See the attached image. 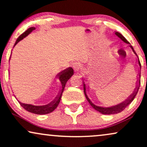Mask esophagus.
I'll return each instance as SVG.
<instances>
[{"mask_svg":"<svg viewBox=\"0 0 147 147\" xmlns=\"http://www.w3.org/2000/svg\"><path fill=\"white\" fill-rule=\"evenodd\" d=\"M74 69L76 72L80 71L82 69L81 64L78 63H74Z\"/></svg>","mask_w":147,"mask_h":147,"instance_id":"esophagus-1","label":"esophagus"}]
</instances>
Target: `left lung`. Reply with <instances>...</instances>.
Segmentation results:
<instances>
[{
    "instance_id": "left-lung-1",
    "label": "left lung",
    "mask_w": 147,
    "mask_h": 147,
    "mask_svg": "<svg viewBox=\"0 0 147 147\" xmlns=\"http://www.w3.org/2000/svg\"><path fill=\"white\" fill-rule=\"evenodd\" d=\"M115 34L117 36H118V37H119V38L121 40L124 42L127 43V44H129V42L127 41V40L125 39V38L123 37L122 35H121V34L119 33V32H115ZM129 47H130V48L132 49V50L133 52H134V54L136 55L137 57H138V55H137L136 52H135V51H134V49H133V47H132V46L130 45H129ZM138 65H139V66H140V69H141V64H140V61H139V59L138 58ZM138 85L136 86V88L134 89V92H133L132 94H131L130 96H129L128 98H127L126 100H125V101L121 102V103L118 104V105H117L110 107H102L96 106V105H95L93 104L92 102H91V100H90V98H89L88 97V96H87V94H86V85H85L84 82H83L84 92V94H85L86 98L88 101V102H89V103H90V105L92 106V107L94 108L95 110H96L97 111L100 112V113L104 114V115H111V114H116V113H120V112H121V111H123V109H125V108L126 107L127 105H129L132 102V100L134 99L135 96H136V95L137 94V92H138V91L139 87H140V74H139V79H138Z\"/></svg>"
}]
</instances>
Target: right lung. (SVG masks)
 Returning <instances> with one entry per match:
<instances>
[{
	"label": "right lung",
	"mask_w": 147,
	"mask_h": 147,
	"mask_svg": "<svg viewBox=\"0 0 147 147\" xmlns=\"http://www.w3.org/2000/svg\"><path fill=\"white\" fill-rule=\"evenodd\" d=\"M35 30V28L32 27L30 28L29 29H28L26 32H24L22 35H21L20 37L17 39L16 42H15V45L18 44L20 40H22V39H24L25 37H26L28 34L31 33V32L33 31V30ZM11 59V57H10ZM9 59V60H10ZM74 74V69L72 67H68L67 69L63 70L59 74H57V77L59 78V80L61 82V84L62 89L61 92L58 94V95L56 96L54 100H53L52 102H51L48 105H42V106H36V105H30V104H25L22 103L19 101L21 106L23 108L25 109L26 111L30 112V113H33L35 114H38V115H45V114L50 113L51 112H53L54 110L57 107L58 105L59 104V102L61 100V98L62 93L63 92V90L65 88V84L68 81V80L70 78L73 76Z\"/></svg>",
	"instance_id": "right-lung-1"
}]
</instances>
